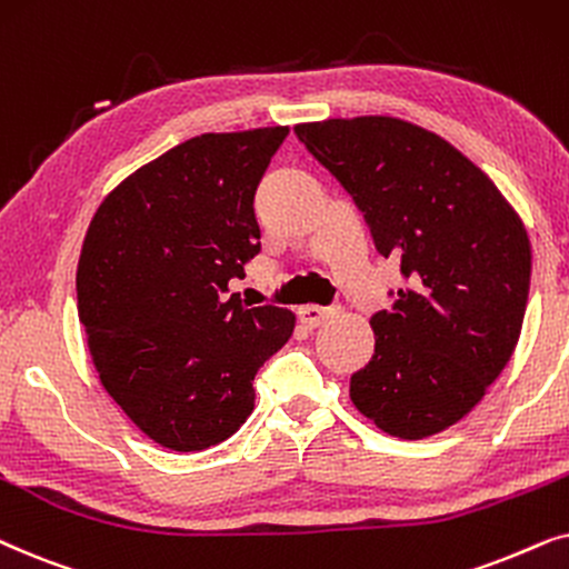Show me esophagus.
Wrapping results in <instances>:
<instances>
[{
	"instance_id": "obj_1",
	"label": "esophagus",
	"mask_w": 569,
	"mask_h": 569,
	"mask_svg": "<svg viewBox=\"0 0 569 569\" xmlns=\"http://www.w3.org/2000/svg\"><path fill=\"white\" fill-rule=\"evenodd\" d=\"M299 320L307 325V328H317V325H322L328 317L332 315L330 307H317V305H307V307H299Z\"/></svg>"
}]
</instances>
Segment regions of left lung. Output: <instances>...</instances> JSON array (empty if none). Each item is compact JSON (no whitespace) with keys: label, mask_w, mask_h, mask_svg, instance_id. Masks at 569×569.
I'll return each instance as SVG.
<instances>
[{"label":"left lung","mask_w":569,"mask_h":569,"mask_svg":"<svg viewBox=\"0 0 569 569\" xmlns=\"http://www.w3.org/2000/svg\"><path fill=\"white\" fill-rule=\"evenodd\" d=\"M367 218L408 280L372 325L375 356L351 400L382 431L423 439L463 419L518 346L531 241L479 166L396 117L293 127Z\"/></svg>","instance_id":"left-lung-1"}]
</instances>
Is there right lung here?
<instances>
[{"label": "right lung", "instance_id": "right-lung-1", "mask_svg": "<svg viewBox=\"0 0 569 569\" xmlns=\"http://www.w3.org/2000/svg\"><path fill=\"white\" fill-rule=\"evenodd\" d=\"M289 127L208 132L140 166L96 210L78 315L106 392L177 452L229 439L254 375L291 338V309L229 291L260 252L254 192Z\"/></svg>", "mask_w": 569, "mask_h": 569}]
</instances>
